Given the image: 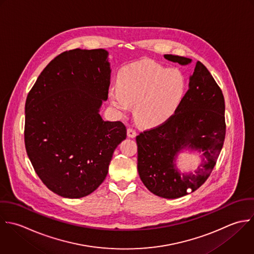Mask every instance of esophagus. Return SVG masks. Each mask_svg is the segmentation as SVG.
Instances as JSON below:
<instances>
[{
  "label": "esophagus",
  "mask_w": 254,
  "mask_h": 254,
  "mask_svg": "<svg viewBox=\"0 0 254 254\" xmlns=\"http://www.w3.org/2000/svg\"><path fill=\"white\" fill-rule=\"evenodd\" d=\"M127 136L130 137V138H134L136 136V131L133 128L128 127L127 128Z\"/></svg>",
  "instance_id": "obj_1"
}]
</instances>
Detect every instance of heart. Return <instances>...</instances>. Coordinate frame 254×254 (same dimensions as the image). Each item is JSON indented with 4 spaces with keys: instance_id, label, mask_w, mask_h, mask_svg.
Here are the masks:
<instances>
[{
    "instance_id": "1",
    "label": "heart",
    "mask_w": 254,
    "mask_h": 254,
    "mask_svg": "<svg viewBox=\"0 0 254 254\" xmlns=\"http://www.w3.org/2000/svg\"><path fill=\"white\" fill-rule=\"evenodd\" d=\"M187 90L185 74L151 60L126 66L120 73L119 86L109 91L111 104L121 113L133 106L135 121L143 127L165 123L182 103Z\"/></svg>"
}]
</instances>
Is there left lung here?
Here are the masks:
<instances>
[{"label":"left lung","mask_w":254,"mask_h":254,"mask_svg":"<svg viewBox=\"0 0 254 254\" xmlns=\"http://www.w3.org/2000/svg\"><path fill=\"white\" fill-rule=\"evenodd\" d=\"M182 66L192 59L164 54ZM225 99L209 70L197 61L189 78V90L175 114L163 125L136 136L137 170L144 186L154 195L176 199L196 191L209 178L224 145ZM185 150L200 154L194 172L182 173L177 158Z\"/></svg>","instance_id":"obj_1"}]
</instances>
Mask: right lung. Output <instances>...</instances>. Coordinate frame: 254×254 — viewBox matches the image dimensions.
I'll return each mask as SVG.
<instances>
[{
	"instance_id": "obj_1",
	"label": "right lung",
	"mask_w": 254,
	"mask_h": 254,
	"mask_svg": "<svg viewBox=\"0 0 254 254\" xmlns=\"http://www.w3.org/2000/svg\"><path fill=\"white\" fill-rule=\"evenodd\" d=\"M110 77L107 50L76 48L50 61L27 95L26 153L40 180L61 197L94 192L127 137L123 123L100 115Z\"/></svg>"
}]
</instances>
